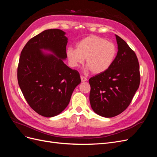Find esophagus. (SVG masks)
I'll list each match as a JSON object with an SVG mask.
<instances>
[{
    "label": "esophagus",
    "instance_id": "esophagus-1",
    "mask_svg": "<svg viewBox=\"0 0 157 157\" xmlns=\"http://www.w3.org/2000/svg\"><path fill=\"white\" fill-rule=\"evenodd\" d=\"M80 78H81L82 82H85L87 80V78L85 77H83V76H80Z\"/></svg>",
    "mask_w": 157,
    "mask_h": 157
}]
</instances>
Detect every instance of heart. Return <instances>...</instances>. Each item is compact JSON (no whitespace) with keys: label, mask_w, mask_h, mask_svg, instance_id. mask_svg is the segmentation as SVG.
I'll return each instance as SVG.
<instances>
[{"label":"heart","mask_w":157,"mask_h":157,"mask_svg":"<svg viewBox=\"0 0 157 157\" xmlns=\"http://www.w3.org/2000/svg\"><path fill=\"white\" fill-rule=\"evenodd\" d=\"M117 52V47L113 42L98 36H90L78 42L76 49L68 48L66 54L71 67H78L86 59L89 69L98 74L111 67Z\"/></svg>","instance_id":"heart-1"}]
</instances>
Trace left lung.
Listing matches in <instances>:
<instances>
[{"mask_svg": "<svg viewBox=\"0 0 157 157\" xmlns=\"http://www.w3.org/2000/svg\"><path fill=\"white\" fill-rule=\"evenodd\" d=\"M118 52L107 70L89 79L90 102L93 111L111 118L129 106L140 83L138 59L134 50L116 35Z\"/></svg>", "mask_w": 157, "mask_h": 157, "instance_id": "left-lung-1", "label": "left lung"}]
</instances>
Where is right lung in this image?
<instances>
[{
	"label": "right lung",
	"instance_id": "obj_1",
	"mask_svg": "<svg viewBox=\"0 0 157 157\" xmlns=\"http://www.w3.org/2000/svg\"><path fill=\"white\" fill-rule=\"evenodd\" d=\"M65 33L45 30L33 37L23 47L17 67L19 86L29 106L39 115L52 117L68 105L80 80L79 73L66 65ZM42 49L55 55H45Z\"/></svg>",
	"mask_w": 157,
	"mask_h": 157
}]
</instances>
